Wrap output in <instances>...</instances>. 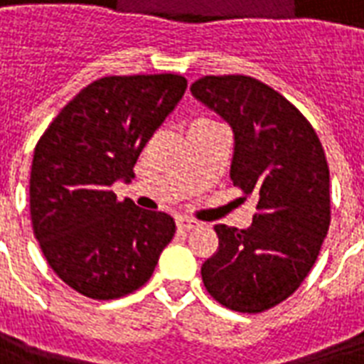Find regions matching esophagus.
<instances>
[{"mask_svg":"<svg viewBox=\"0 0 364 364\" xmlns=\"http://www.w3.org/2000/svg\"><path fill=\"white\" fill-rule=\"evenodd\" d=\"M177 228L179 230H194V228L200 227L198 221H194V219H187V217H179L176 221Z\"/></svg>","mask_w":364,"mask_h":364,"instance_id":"1","label":"esophagus"}]
</instances>
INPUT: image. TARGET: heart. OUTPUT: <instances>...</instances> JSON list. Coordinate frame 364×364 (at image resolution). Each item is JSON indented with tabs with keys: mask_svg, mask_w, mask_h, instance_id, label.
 I'll return each mask as SVG.
<instances>
[{
	"mask_svg": "<svg viewBox=\"0 0 364 364\" xmlns=\"http://www.w3.org/2000/svg\"><path fill=\"white\" fill-rule=\"evenodd\" d=\"M208 124H213V121H210V119H196V121L191 122L188 130H194V128H202V126H208Z\"/></svg>",
	"mask_w": 364,
	"mask_h": 364,
	"instance_id": "obj_1",
	"label": "heart"
}]
</instances>
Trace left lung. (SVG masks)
<instances>
[{
  "label": "left lung",
  "instance_id": "8db88e82",
  "mask_svg": "<svg viewBox=\"0 0 364 364\" xmlns=\"http://www.w3.org/2000/svg\"><path fill=\"white\" fill-rule=\"evenodd\" d=\"M191 92L230 124V179L257 202L251 227L215 225L202 264L208 293L228 310L260 314L300 287L331 225L328 164L314 126L287 98L247 75H205Z\"/></svg>",
  "mask_w": 364,
  "mask_h": 364
}]
</instances>
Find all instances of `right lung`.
<instances>
[{
    "label": "right lung",
    "mask_w": 364,
    "mask_h": 364,
    "mask_svg": "<svg viewBox=\"0 0 364 364\" xmlns=\"http://www.w3.org/2000/svg\"><path fill=\"white\" fill-rule=\"evenodd\" d=\"M173 73L113 75L85 87L45 130L30 176L31 227L48 266L77 293L113 300L153 276L176 223L117 200L137 156L183 98Z\"/></svg>",
    "instance_id": "right-lung-1"
}]
</instances>
